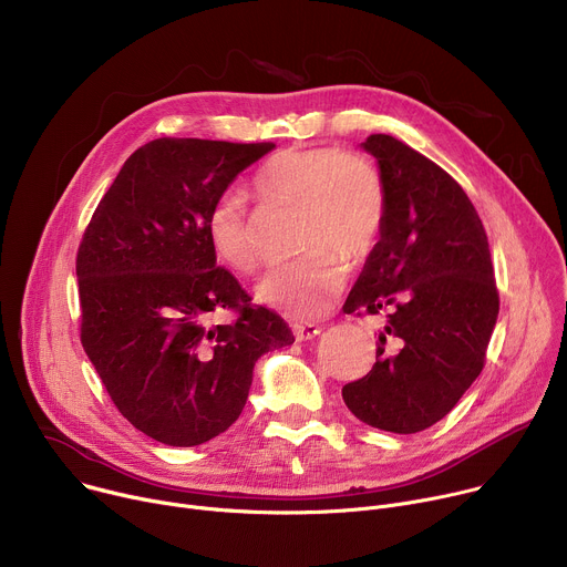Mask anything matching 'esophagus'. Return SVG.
<instances>
[{"label": "esophagus", "mask_w": 567, "mask_h": 567, "mask_svg": "<svg viewBox=\"0 0 567 567\" xmlns=\"http://www.w3.org/2000/svg\"><path fill=\"white\" fill-rule=\"evenodd\" d=\"M291 332H293V337H296L298 341H309V339H313V337L320 334V328L313 326V322H293Z\"/></svg>", "instance_id": "1"}]
</instances>
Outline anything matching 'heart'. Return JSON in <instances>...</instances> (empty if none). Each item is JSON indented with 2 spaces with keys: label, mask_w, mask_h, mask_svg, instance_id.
I'll return each instance as SVG.
<instances>
[{
  "label": "heart",
  "mask_w": 567,
  "mask_h": 567,
  "mask_svg": "<svg viewBox=\"0 0 567 567\" xmlns=\"http://www.w3.org/2000/svg\"><path fill=\"white\" fill-rule=\"evenodd\" d=\"M262 204L300 206L298 245L309 251L267 274L258 298L287 316L313 318L343 289L346 265L370 256L383 230L388 199L368 158L339 147H287L271 154L254 177ZM210 249L237 274L265 262L258 215L239 195L219 197L206 215Z\"/></svg>",
  "instance_id": "b5f03b06"
}]
</instances>
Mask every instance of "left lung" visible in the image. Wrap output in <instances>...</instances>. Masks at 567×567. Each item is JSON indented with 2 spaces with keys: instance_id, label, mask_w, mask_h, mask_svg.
Returning <instances> with one entry per match:
<instances>
[{
  "instance_id": "1",
  "label": "left lung",
  "mask_w": 567,
  "mask_h": 567,
  "mask_svg": "<svg viewBox=\"0 0 567 567\" xmlns=\"http://www.w3.org/2000/svg\"><path fill=\"white\" fill-rule=\"evenodd\" d=\"M363 147L385 186L381 239L343 311L385 316L377 363L343 385L368 426L411 435L453 411L484 368L501 298L487 233L462 186L390 134Z\"/></svg>"
}]
</instances>
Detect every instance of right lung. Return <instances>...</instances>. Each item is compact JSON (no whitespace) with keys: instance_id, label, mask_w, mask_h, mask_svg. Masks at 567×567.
<instances>
[{"instance_id":"add662e5","label":"right lung","mask_w":567,"mask_h":567,"mask_svg":"<svg viewBox=\"0 0 567 567\" xmlns=\"http://www.w3.org/2000/svg\"><path fill=\"white\" fill-rule=\"evenodd\" d=\"M274 147L175 136L141 145L78 247L80 343L121 415L161 444L224 433L256 361L293 343L287 322L217 267L206 235L210 206ZM217 310L234 320L213 327Z\"/></svg>"}]
</instances>
